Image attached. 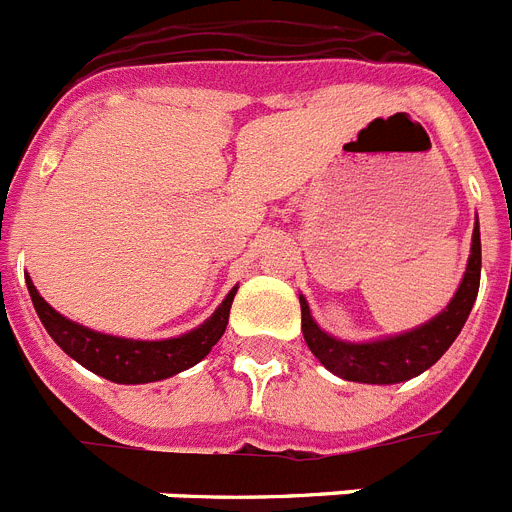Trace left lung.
<instances>
[{
  "label": "left lung",
  "mask_w": 512,
  "mask_h": 512,
  "mask_svg": "<svg viewBox=\"0 0 512 512\" xmlns=\"http://www.w3.org/2000/svg\"><path fill=\"white\" fill-rule=\"evenodd\" d=\"M482 277V238H479V220L471 233V253L466 261V272L461 285L453 292L451 303L427 323L409 329L404 334L381 336L368 342H347L339 336L323 331L310 316L308 300L300 295V313H303L305 344L318 357L323 368L331 370L344 381L370 383V386H391L417 378L432 368L448 352L456 336L464 329L466 318L476 303Z\"/></svg>",
  "instance_id": "obj_1"
}]
</instances>
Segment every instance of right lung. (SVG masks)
<instances>
[{"label":"right lung","mask_w":512,"mask_h":512,"mask_svg":"<svg viewBox=\"0 0 512 512\" xmlns=\"http://www.w3.org/2000/svg\"><path fill=\"white\" fill-rule=\"evenodd\" d=\"M25 282H28L33 308H36L48 336L72 360L80 362L82 368L106 378V381L124 383V386L165 381L170 375L183 373V370L194 368L196 362H202L212 352L214 344L220 342V336L225 334L230 305H233L235 292H238V285H235L227 292L225 300L217 305L212 316L199 323L196 329L181 336H170V339L144 342V339H124V336L87 329L82 323L61 316L59 310H54L41 298L33 279L25 277Z\"/></svg>","instance_id":"1"}]
</instances>
